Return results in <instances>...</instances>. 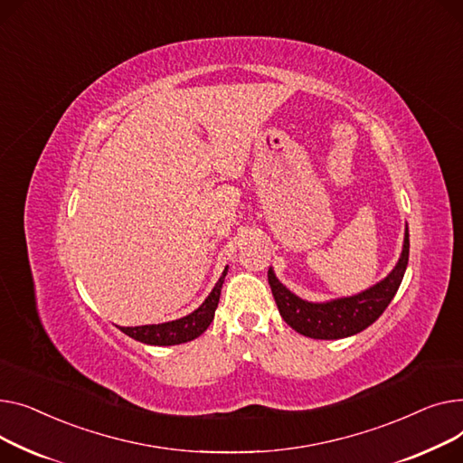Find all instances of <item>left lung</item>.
Returning a JSON list of instances; mask_svg holds the SVG:
<instances>
[{
    "label": "left lung",
    "instance_id": "obj_1",
    "mask_svg": "<svg viewBox=\"0 0 463 463\" xmlns=\"http://www.w3.org/2000/svg\"><path fill=\"white\" fill-rule=\"evenodd\" d=\"M407 260H410V230L405 228L402 256L385 280L359 295L329 303H308L298 298L277 280L273 269H269L267 279L279 312L291 329L308 338L336 340L364 331L385 312L402 284Z\"/></svg>",
    "mask_w": 463,
    "mask_h": 463
}]
</instances>
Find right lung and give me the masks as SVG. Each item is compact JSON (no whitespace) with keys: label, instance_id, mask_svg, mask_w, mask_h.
Instances as JSON below:
<instances>
[{"label":"right lung","instance_id":"add662e5","mask_svg":"<svg viewBox=\"0 0 463 463\" xmlns=\"http://www.w3.org/2000/svg\"><path fill=\"white\" fill-rule=\"evenodd\" d=\"M228 273V267L224 269L222 277L216 282L209 297L203 301V305L194 310L193 314H188L181 319L168 321V323H158V325H142V327H119L127 336L151 344V345H174V344H183L198 338L214 317V310L219 307V298H221V289L224 284V277Z\"/></svg>","mask_w":463,"mask_h":463}]
</instances>
